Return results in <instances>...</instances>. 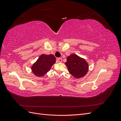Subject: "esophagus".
I'll use <instances>...</instances> for the list:
<instances>
[{"label":"esophagus","instance_id":"obj_1","mask_svg":"<svg viewBox=\"0 0 121 121\" xmlns=\"http://www.w3.org/2000/svg\"><path fill=\"white\" fill-rule=\"evenodd\" d=\"M57 61L58 62V63H61V62H62V58H58L57 59Z\"/></svg>","mask_w":121,"mask_h":121}]
</instances>
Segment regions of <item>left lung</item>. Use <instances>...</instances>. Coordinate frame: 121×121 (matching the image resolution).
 I'll list each match as a JSON object with an SVG mask.
<instances>
[{"label": "left lung", "instance_id": "8db88e82", "mask_svg": "<svg viewBox=\"0 0 121 121\" xmlns=\"http://www.w3.org/2000/svg\"><path fill=\"white\" fill-rule=\"evenodd\" d=\"M65 65L68 71L76 78H82L88 71V65L87 61L76 54H71L67 58Z\"/></svg>", "mask_w": 121, "mask_h": 121}]
</instances>
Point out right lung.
Listing matches in <instances>:
<instances>
[{"label": "right lung", "mask_w": 121, "mask_h": 121, "mask_svg": "<svg viewBox=\"0 0 121 121\" xmlns=\"http://www.w3.org/2000/svg\"><path fill=\"white\" fill-rule=\"evenodd\" d=\"M56 61V58L52 54H42L32 65L31 67L32 72L36 76H43L49 71Z\"/></svg>", "instance_id": "add662e5"}]
</instances>
